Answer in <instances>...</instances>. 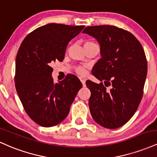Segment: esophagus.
Instances as JSON below:
<instances>
[{
	"instance_id": "1",
	"label": "esophagus",
	"mask_w": 157,
	"mask_h": 157,
	"mask_svg": "<svg viewBox=\"0 0 157 157\" xmlns=\"http://www.w3.org/2000/svg\"><path fill=\"white\" fill-rule=\"evenodd\" d=\"M80 81H81V82H82V86H86V80H85L84 79H82V78H80Z\"/></svg>"
}]
</instances>
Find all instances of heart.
Returning <instances> with one entry per match:
<instances>
[{
  "mask_svg": "<svg viewBox=\"0 0 157 157\" xmlns=\"http://www.w3.org/2000/svg\"><path fill=\"white\" fill-rule=\"evenodd\" d=\"M94 44V43L92 42V41H86V43H85L84 46H86V45H89V44ZM75 71H76V72L77 74H79V75H84L85 73H86V68H85L83 66H77L76 68V69H75Z\"/></svg>",
  "mask_w": 157,
  "mask_h": 157,
  "instance_id": "1",
  "label": "heart"
}]
</instances>
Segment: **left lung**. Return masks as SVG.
I'll use <instances>...</instances> for the list:
<instances>
[{
  "instance_id": "left-lung-1",
  "label": "left lung",
  "mask_w": 157,
  "mask_h": 157,
  "mask_svg": "<svg viewBox=\"0 0 157 157\" xmlns=\"http://www.w3.org/2000/svg\"><path fill=\"white\" fill-rule=\"evenodd\" d=\"M82 33L97 40L102 56L91 71L101 82H86L90 112L99 125L117 128L132 117L142 100L147 71L145 52L134 35L117 26H88Z\"/></svg>"
}]
</instances>
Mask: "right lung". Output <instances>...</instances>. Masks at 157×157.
Instances as JSON below:
<instances>
[{"mask_svg":"<svg viewBox=\"0 0 157 157\" xmlns=\"http://www.w3.org/2000/svg\"><path fill=\"white\" fill-rule=\"evenodd\" d=\"M84 26L48 23L36 29L21 44L15 63V88L28 116L43 127H52L67 117L82 85L68 74L56 83L51 63L62 62L66 46Z\"/></svg>","mask_w":157,"mask_h":157,"instance_id":"1","label":"right lung"}]
</instances>
